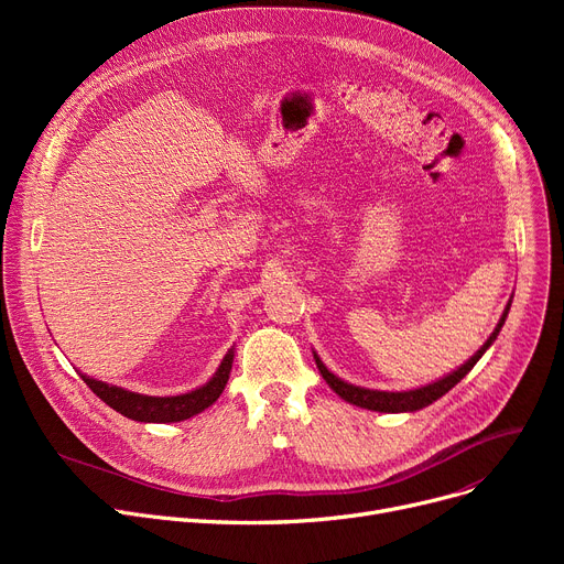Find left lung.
I'll return each instance as SVG.
<instances>
[{
  "label": "left lung",
  "mask_w": 564,
  "mask_h": 564,
  "mask_svg": "<svg viewBox=\"0 0 564 564\" xmlns=\"http://www.w3.org/2000/svg\"><path fill=\"white\" fill-rule=\"evenodd\" d=\"M508 311H510V304L506 308V313H502L498 327L494 329V334L489 336V340L476 351V357L468 359L462 368H457L453 375L443 377L434 383H427V387L423 389H416V391H404V393H387V391H370V389H359V387H351V383L338 379L336 375H332L327 368H324V364L317 359L315 354V364H317V370L319 375L324 377V381L329 383V387L343 398L347 400L349 404H357V406H364V409H372V411H383V413H398V411H416V409H423L427 404H432L434 400H438L441 395H446L455 383H459L468 372L470 368L476 366L480 361L482 354L489 349V345L496 340L498 332L502 324H506V317H508Z\"/></svg>",
  "instance_id": "8db88e82"
}]
</instances>
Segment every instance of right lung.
<instances>
[{"mask_svg": "<svg viewBox=\"0 0 564 564\" xmlns=\"http://www.w3.org/2000/svg\"><path fill=\"white\" fill-rule=\"evenodd\" d=\"M232 368V349L226 354V359L221 361L219 370L215 372V377L205 383V387L185 393V395H173V398H153V395H139V393H130L126 389L118 387H109L105 381H96L88 379L86 375H82V379L86 381V387L91 389L105 404H109L111 409H116L123 416L132 419V421H141V423H177L196 416L203 409L210 406L224 391L228 375Z\"/></svg>", "mask_w": 564, "mask_h": 564, "instance_id": "right-lung-1", "label": "right lung"}]
</instances>
